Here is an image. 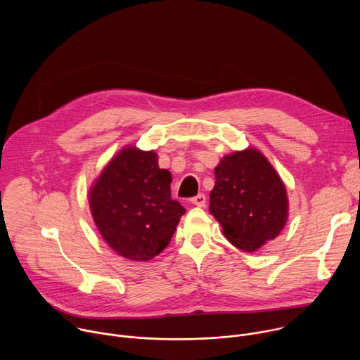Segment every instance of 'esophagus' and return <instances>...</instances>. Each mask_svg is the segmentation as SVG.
<instances>
[{
	"label": "esophagus",
	"mask_w": 360,
	"mask_h": 360,
	"mask_svg": "<svg viewBox=\"0 0 360 360\" xmlns=\"http://www.w3.org/2000/svg\"><path fill=\"white\" fill-rule=\"evenodd\" d=\"M191 203L195 205V207H198V208H203L205 203H207V198H205L203 193H199L191 199Z\"/></svg>",
	"instance_id": "esophagus-1"
}]
</instances>
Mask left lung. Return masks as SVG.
<instances>
[{"label":"left lung","mask_w":360,"mask_h":360,"mask_svg":"<svg viewBox=\"0 0 360 360\" xmlns=\"http://www.w3.org/2000/svg\"><path fill=\"white\" fill-rule=\"evenodd\" d=\"M215 171L210 212L238 249L255 252L279 236L289 217L286 186L256 148L225 155Z\"/></svg>","instance_id":"8db88e82"}]
</instances>
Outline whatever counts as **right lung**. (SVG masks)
<instances>
[{
	"instance_id": "right-lung-1",
	"label": "right lung",
	"mask_w": 360,
	"mask_h": 360,
	"mask_svg": "<svg viewBox=\"0 0 360 360\" xmlns=\"http://www.w3.org/2000/svg\"><path fill=\"white\" fill-rule=\"evenodd\" d=\"M172 175L157 152L124 146L89 188L92 219L102 239L124 259L148 262L169 243L186 212L171 198Z\"/></svg>"
}]
</instances>
